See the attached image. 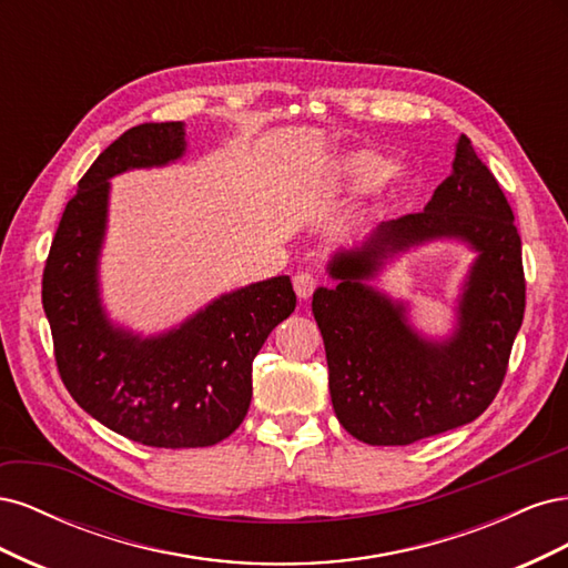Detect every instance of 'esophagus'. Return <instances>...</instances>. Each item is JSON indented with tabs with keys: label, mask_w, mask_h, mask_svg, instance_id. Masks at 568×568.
<instances>
[{
	"label": "esophagus",
	"mask_w": 568,
	"mask_h": 568,
	"mask_svg": "<svg viewBox=\"0 0 568 568\" xmlns=\"http://www.w3.org/2000/svg\"><path fill=\"white\" fill-rule=\"evenodd\" d=\"M294 288H296V296L301 301H307L313 296V291L317 288V277L311 272H298L294 277Z\"/></svg>",
	"instance_id": "1"
}]
</instances>
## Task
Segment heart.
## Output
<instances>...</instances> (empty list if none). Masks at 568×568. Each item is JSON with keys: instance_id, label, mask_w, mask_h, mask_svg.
<instances>
[{"instance_id": "1", "label": "heart", "mask_w": 568, "mask_h": 568, "mask_svg": "<svg viewBox=\"0 0 568 568\" xmlns=\"http://www.w3.org/2000/svg\"><path fill=\"white\" fill-rule=\"evenodd\" d=\"M338 175L346 182V186L355 189V192H365V189H372L379 182H388L398 173L390 170V161L384 159L382 153L369 151V149H359L351 151L338 163Z\"/></svg>"}]
</instances>
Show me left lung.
<instances>
[{
    "instance_id": "8db88e82",
    "label": "left lung",
    "mask_w": 568,
    "mask_h": 568,
    "mask_svg": "<svg viewBox=\"0 0 568 568\" xmlns=\"http://www.w3.org/2000/svg\"><path fill=\"white\" fill-rule=\"evenodd\" d=\"M436 237L477 251L458 326L443 342L424 339L406 308L372 290L386 256ZM336 288L320 286L313 315L324 338L338 422L369 445H409L484 415L500 390L524 322L526 280L514 213L469 136H459L450 178L422 213L382 222L363 246L329 261Z\"/></svg>"
}]
</instances>
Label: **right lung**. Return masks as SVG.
<instances>
[{
    "label": "right lung",
    "instance_id": "right-lung-1",
    "mask_svg": "<svg viewBox=\"0 0 568 568\" xmlns=\"http://www.w3.org/2000/svg\"><path fill=\"white\" fill-rule=\"evenodd\" d=\"M184 123L130 128L99 153L68 201L42 274L61 382L111 432L151 448H205L251 405L253 357L296 307L286 274L215 298L175 329L142 338L113 326L99 298L109 180L182 159Z\"/></svg>",
    "mask_w": 568,
    "mask_h": 568
}]
</instances>
